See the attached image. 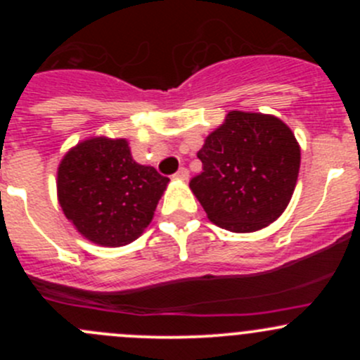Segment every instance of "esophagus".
Returning <instances> with one entry per match:
<instances>
[{
    "label": "esophagus",
    "instance_id": "esophagus-1",
    "mask_svg": "<svg viewBox=\"0 0 360 360\" xmlns=\"http://www.w3.org/2000/svg\"><path fill=\"white\" fill-rule=\"evenodd\" d=\"M174 176H176L177 179H181V181H188V177H190V172H188L186 167H181V169L177 170V172L174 174Z\"/></svg>",
    "mask_w": 360,
    "mask_h": 360
}]
</instances>
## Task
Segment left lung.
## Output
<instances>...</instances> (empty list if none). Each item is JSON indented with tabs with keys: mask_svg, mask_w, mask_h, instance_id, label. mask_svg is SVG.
<instances>
[{
	"mask_svg": "<svg viewBox=\"0 0 360 360\" xmlns=\"http://www.w3.org/2000/svg\"><path fill=\"white\" fill-rule=\"evenodd\" d=\"M202 172L190 188L207 217L235 233L274 223L288 207L300 172V146L284 122L230 111L197 153Z\"/></svg>",
	"mask_w": 360,
	"mask_h": 360,
	"instance_id": "1",
	"label": "left lung"
}]
</instances>
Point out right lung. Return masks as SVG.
<instances>
[{
  "label": "right lung",
  "instance_id": "right-lung-1",
  "mask_svg": "<svg viewBox=\"0 0 360 360\" xmlns=\"http://www.w3.org/2000/svg\"><path fill=\"white\" fill-rule=\"evenodd\" d=\"M169 177L139 165L125 139L79 143L57 172L59 203L89 240L120 248L136 240L153 219Z\"/></svg>",
  "mask_w": 360,
  "mask_h": 360
}]
</instances>
